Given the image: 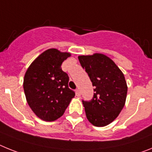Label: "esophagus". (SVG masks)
<instances>
[{"instance_id": "obj_1", "label": "esophagus", "mask_w": 152, "mask_h": 152, "mask_svg": "<svg viewBox=\"0 0 152 152\" xmlns=\"http://www.w3.org/2000/svg\"><path fill=\"white\" fill-rule=\"evenodd\" d=\"M76 94L77 96H80V95H81V92H80V90L79 89H77L76 90Z\"/></svg>"}]
</instances>
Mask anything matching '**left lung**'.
<instances>
[{
	"mask_svg": "<svg viewBox=\"0 0 152 152\" xmlns=\"http://www.w3.org/2000/svg\"><path fill=\"white\" fill-rule=\"evenodd\" d=\"M78 58L95 86L92 99L83 100L86 118L95 126L103 127L118 117L125 105L128 91L125 76L113 60L104 54Z\"/></svg>",
	"mask_w": 152,
	"mask_h": 152,
	"instance_id": "obj_1",
	"label": "left lung"
}]
</instances>
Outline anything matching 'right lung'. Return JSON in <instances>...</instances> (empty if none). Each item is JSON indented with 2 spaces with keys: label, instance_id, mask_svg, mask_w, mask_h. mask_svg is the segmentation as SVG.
<instances>
[{
  "label": "right lung",
  "instance_id": "1",
  "mask_svg": "<svg viewBox=\"0 0 152 152\" xmlns=\"http://www.w3.org/2000/svg\"><path fill=\"white\" fill-rule=\"evenodd\" d=\"M70 56L69 53L49 49L33 61L25 73L23 90L27 103L43 121L61 117L75 96L68 86V75L61 68Z\"/></svg>",
  "mask_w": 152,
  "mask_h": 152
}]
</instances>
